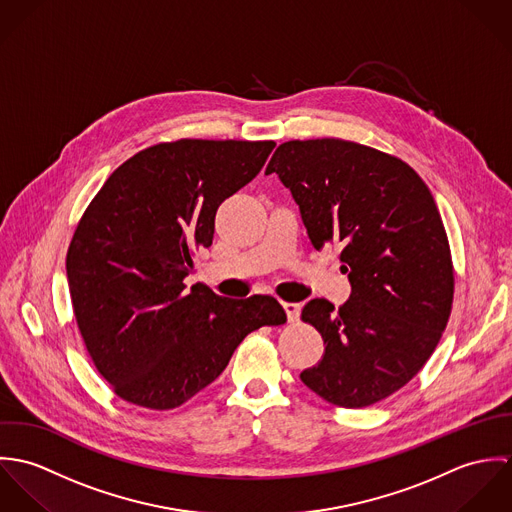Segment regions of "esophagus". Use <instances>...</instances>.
<instances>
[{"label": "esophagus", "instance_id": "obj_1", "mask_svg": "<svg viewBox=\"0 0 512 512\" xmlns=\"http://www.w3.org/2000/svg\"><path fill=\"white\" fill-rule=\"evenodd\" d=\"M284 309H286V315L290 321H295L299 317V311H301V305L299 303H292V301H286L284 303Z\"/></svg>", "mask_w": 512, "mask_h": 512}]
</instances>
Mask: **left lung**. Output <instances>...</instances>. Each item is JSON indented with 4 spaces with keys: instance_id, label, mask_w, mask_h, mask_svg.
Masks as SVG:
<instances>
[{
    "instance_id": "obj_1",
    "label": "left lung",
    "mask_w": 512,
    "mask_h": 512,
    "mask_svg": "<svg viewBox=\"0 0 512 512\" xmlns=\"http://www.w3.org/2000/svg\"><path fill=\"white\" fill-rule=\"evenodd\" d=\"M290 189L315 250L339 244L351 295L305 303L323 359L299 378L343 408L370 406L410 382L447 325L453 268L436 201L420 175L372 147L323 138L276 149L266 175Z\"/></svg>"
}]
</instances>
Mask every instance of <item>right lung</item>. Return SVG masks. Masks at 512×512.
<instances>
[{
	"mask_svg": "<svg viewBox=\"0 0 512 512\" xmlns=\"http://www.w3.org/2000/svg\"><path fill=\"white\" fill-rule=\"evenodd\" d=\"M274 142L179 140L122 163L74 230L67 280L98 372L138 406L171 410L209 386L242 339L286 323L270 295L187 290L220 203L264 167Z\"/></svg>",
	"mask_w": 512,
	"mask_h": 512,
	"instance_id": "add662e5",
	"label": "right lung"
}]
</instances>
